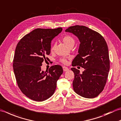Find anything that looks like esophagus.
Instances as JSON below:
<instances>
[{
    "mask_svg": "<svg viewBox=\"0 0 121 121\" xmlns=\"http://www.w3.org/2000/svg\"><path fill=\"white\" fill-rule=\"evenodd\" d=\"M69 69L68 67H65V66H63V71H68L69 70Z\"/></svg>",
    "mask_w": 121,
    "mask_h": 121,
    "instance_id": "esophagus-1",
    "label": "esophagus"
}]
</instances>
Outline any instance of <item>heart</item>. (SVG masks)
Here are the masks:
<instances>
[{
  "instance_id": "obj_1",
  "label": "heart",
  "mask_w": 121,
  "mask_h": 121,
  "mask_svg": "<svg viewBox=\"0 0 121 121\" xmlns=\"http://www.w3.org/2000/svg\"><path fill=\"white\" fill-rule=\"evenodd\" d=\"M62 40L63 41L65 42V44H67V46L69 47L71 46H73L75 43V40L74 39V38L71 36L70 35H65V36H63L62 38ZM54 45H52V46H51V50L53 51L54 50ZM60 61L61 63L64 64V65H67L68 63L67 59L65 58H61L60 59Z\"/></svg>"
}]
</instances>
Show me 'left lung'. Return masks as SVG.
Returning a JSON list of instances; mask_svg holds the SVG:
<instances>
[{"mask_svg": "<svg viewBox=\"0 0 121 121\" xmlns=\"http://www.w3.org/2000/svg\"><path fill=\"white\" fill-rule=\"evenodd\" d=\"M65 32L76 35L80 42L79 54L72 65H79L85 69L80 73L75 68L71 69L74 74L73 90L84 98H95L103 90L110 70L107 43L102 35L86 26H71Z\"/></svg>", "mask_w": 121, "mask_h": 121, "instance_id": "8db88e82", "label": "left lung"}]
</instances>
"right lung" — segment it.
Wrapping results in <instances>:
<instances>
[{
	"label": "right lung",
	"instance_id": "add662e5",
	"mask_svg": "<svg viewBox=\"0 0 121 121\" xmlns=\"http://www.w3.org/2000/svg\"><path fill=\"white\" fill-rule=\"evenodd\" d=\"M62 28L38 29L22 38L17 45L13 68L17 83L21 92L35 101H43L53 95L56 82L63 73L59 65L48 71H41L46 56L50 53L51 42L62 31Z\"/></svg>",
	"mask_w": 121,
	"mask_h": 121
}]
</instances>
